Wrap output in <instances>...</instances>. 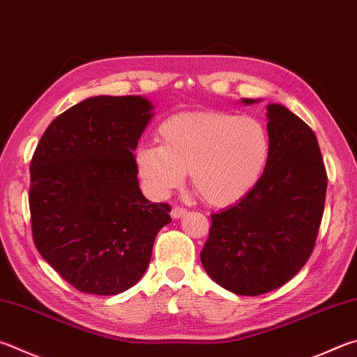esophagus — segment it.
<instances>
[{"instance_id": "34e87169", "label": "esophagus", "mask_w": 357, "mask_h": 357, "mask_svg": "<svg viewBox=\"0 0 357 357\" xmlns=\"http://www.w3.org/2000/svg\"><path fill=\"white\" fill-rule=\"evenodd\" d=\"M185 213H187L185 207L176 206V207H173V209H172V217H173V218H181L183 215H185Z\"/></svg>"}]
</instances>
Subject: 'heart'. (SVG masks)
<instances>
[{"label":"heart","mask_w":357,"mask_h":357,"mask_svg":"<svg viewBox=\"0 0 357 357\" xmlns=\"http://www.w3.org/2000/svg\"><path fill=\"white\" fill-rule=\"evenodd\" d=\"M158 145L135 151V168L154 195L165 197L190 173L197 195L228 206L257 184L270 156L268 131L251 115L225 111L181 112L158 128Z\"/></svg>","instance_id":"b5f03b06"}]
</instances>
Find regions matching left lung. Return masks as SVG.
Segmentation results:
<instances>
[{
    "mask_svg": "<svg viewBox=\"0 0 357 357\" xmlns=\"http://www.w3.org/2000/svg\"><path fill=\"white\" fill-rule=\"evenodd\" d=\"M267 116L262 176L237 204L212 213L199 255L213 281L245 296L281 287L304 267L325 211L328 174L314 131L281 105H270Z\"/></svg>",
    "mask_w": 357,
    "mask_h": 357,
    "instance_id": "obj_1",
    "label": "left lung"
}]
</instances>
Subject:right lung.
<instances>
[{
  "label": "right lung",
  "mask_w": 357,
  "mask_h": 357,
  "mask_svg": "<svg viewBox=\"0 0 357 357\" xmlns=\"http://www.w3.org/2000/svg\"><path fill=\"white\" fill-rule=\"evenodd\" d=\"M140 96H95L50 123L31 159L32 238L84 294L116 295L150 264L172 207L139 187L132 151L151 119Z\"/></svg>",
  "instance_id": "add662e5"
}]
</instances>
